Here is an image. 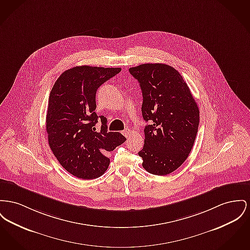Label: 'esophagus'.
<instances>
[{"mask_svg": "<svg viewBox=\"0 0 250 250\" xmlns=\"http://www.w3.org/2000/svg\"><path fill=\"white\" fill-rule=\"evenodd\" d=\"M124 135H125L126 138H129V136H130V129H129V128H125V129L124 130Z\"/></svg>", "mask_w": 250, "mask_h": 250, "instance_id": "obj_1", "label": "esophagus"}]
</instances>
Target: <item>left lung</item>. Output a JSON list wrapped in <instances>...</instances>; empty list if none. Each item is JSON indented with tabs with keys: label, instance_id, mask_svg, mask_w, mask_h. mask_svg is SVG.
I'll return each mask as SVG.
<instances>
[{
	"label": "left lung",
	"instance_id": "8db88e82",
	"mask_svg": "<svg viewBox=\"0 0 250 250\" xmlns=\"http://www.w3.org/2000/svg\"><path fill=\"white\" fill-rule=\"evenodd\" d=\"M143 92L142 113L149 122L138 153L148 173L166 176L186 161L197 134L199 109L182 76L172 66L146 63L129 69Z\"/></svg>",
	"mask_w": 250,
	"mask_h": 250
}]
</instances>
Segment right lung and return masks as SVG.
<instances>
[{
    "label": "right lung",
    "mask_w": 250,
    "mask_h": 250,
    "mask_svg": "<svg viewBox=\"0 0 250 250\" xmlns=\"http://www.w3.org/2000/svg\"><path fill=\"white\" fill-rule=\"evenodd\" d=\"M121 68L76 66L58 78L49 96L46 131L53 154L73 176L93 179L102 176L109 165L106 154L125 142L121 133L107 132L106 118L102 130L95 125L96 91Z\"/></svg>",
    "instance_id": "right-lung-1"
}]
</instances>
